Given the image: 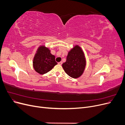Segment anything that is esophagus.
I'll use <instances>...</instances> for the list:
<instances>
[{
    "label": "esophagus",
    "instance_id": "34e87169",
    "mask_svg": "<svg viewBox=\"0 0 125 125\" xmlns=\"http://www.w3.org/2000/svg\"><path fill=\"white\" fill-rule=\"evenodd\" d=\"M62 62H58V64H59V65H62Z\"/></svg>",
    "mask_w": 125,
    "mask_h": 125
}]
</instances>
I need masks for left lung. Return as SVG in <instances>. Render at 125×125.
<instances>
[{
  "mask_svg": "<svg viewBox=\"0 0 125 125\" xmlns=\"http://www.w3.org/2000/svg\"><path fill=\"white\" fill-rule=\"evenodd\" d=\"M86 66V59L81 47L76 45L69 51L66 62L62 67L65 73L71 78H78L83 73Z\"/></svg>",
  "mask_w": 125,
  "mask_h": 125,
  "instance_id": "1",
  "label": "left lung"
}]
</instances>
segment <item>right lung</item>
I'll return each mask as SVG.
<instances>
[{
  "label": "right lung",
  "mask_w": 125,
  "mask_h": 125,
  "mask_svg": "<svg viewBox=\"0 0 125 125\" xmlns=\"http://www.w3.org/2000/svg\"><path fill=\"white\" fill-rule=\"evenodd\" d=\"M57 64L55 56L51 50L44 45L37 48L33 60V66L37 73L43 74L51 71Z\"/></svg>",
  "instance_id": "1"
}]
</instances>
